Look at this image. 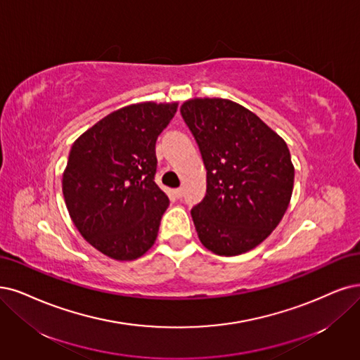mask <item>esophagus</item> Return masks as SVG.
I'll return each instance as SVG.
<instances>
[{"label": "esophagus", "mask_w": 360, "mask_h": 360, "mask_svg": "<svg viewBox=\"0 0 360 360\" xmlns=\"http://www.w3.org/2000/svg\"><path fill=\"white\" fill-rule=\"evenodd\" d=\"M173 195H175L176 198H182V195H184V190H182V188H176V190H173Z\"/></svg>", "instance_id": "esophagus-1"}]
</instances>
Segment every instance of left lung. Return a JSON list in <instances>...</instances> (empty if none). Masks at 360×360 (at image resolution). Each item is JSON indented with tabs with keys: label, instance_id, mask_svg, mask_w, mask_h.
Instances as JSON below:
<instances>
[{
	"label": "left lung",
	"instance_id": "1",
	"mask_svg": "<svg viewBox=\"0 0 360 360\" xmlns=\"http://www.w3.org/2000/svg\"><path fill=\"white\" fill-rule=\"evenodd\" d=\"M206 167V195L191 209L198 238L221 257L257 248L282 221L294 188L286 142L262 120L229 99L181 106Z\"/></svg>",
	"mask_w": 360,
	"mask_h": 360
}]
</instances>
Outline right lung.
I'll return each mask as SVG.
<instances>
[{
	"label": "right lung",
	"instance_id": "obj_1",
	"mask_svg": "<svg viewBox=\"0 0 360 360\" xmlns=\"http://www.w3.org/2000/svg\"><path fill=\"white\" fill-rule=\"evenodd\" d=\"M178 103L124 106L90 127L70 151L62 191L86 240L117 261L142 257L157 238L167 195L154 182L155 142Z\"/></svg>",
	"mask_w": 360,
	"mask_h": 360
}]
</instances>
